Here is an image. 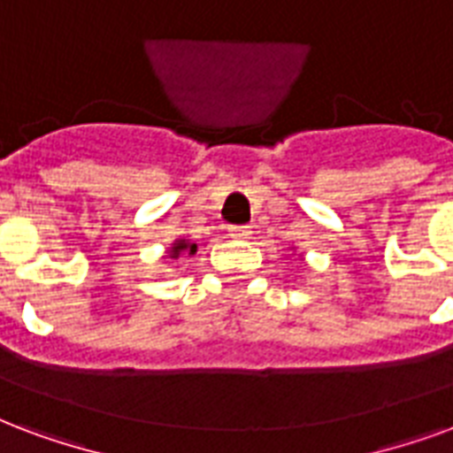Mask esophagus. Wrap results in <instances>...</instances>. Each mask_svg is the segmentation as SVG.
<instances>
[{
    "label": "esophagus",
    "instance_id": "34e87169",
    "mask_svg": "<svg viewBox=\"0 0 453 453\" xmlns=\"http://www.w3.org/2000/svg\"><path fill=\"white\" fill-rule=\"evenodd\" d=\"M250 234H253V231L248 229V226H234V229L229 231V236H231V239H236V241H246V239H250Z\"/></svg>",
    "mask_w": 453,
    "mask_h": 453
}]
</instances>
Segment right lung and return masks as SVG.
I'll list each match as a JSON object with an SVG mask.
<instances>
[{"label": "right lung", "instance_id": "obj_1", "mask_svg": "<svg viewBox=\"0 0 453 453\" xmlns=\"http://www.w3.org/2000/svg\"><path fill=\"white\" fill-rule=\"evenodd\" d=\"M196 250H198V243H193V241L188 239H176L174 243H172V248L166 250V257H172V260H176L179 255L188 253V255H196Z\"/></svg>", "mask_w": 453, "mask_h": 453}]
</instances>
